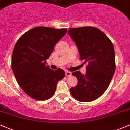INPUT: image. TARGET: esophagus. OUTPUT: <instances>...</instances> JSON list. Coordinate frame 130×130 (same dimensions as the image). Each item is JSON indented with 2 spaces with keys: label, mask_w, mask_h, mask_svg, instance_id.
Returning a JSON list of instances; mask_svg holds the SVG:
<instances>
[{
  "label": "esophagus",
  "mask_w": 130,
  "mask_h": 130,
  "mask_svg": "<svg viewBox=\"0 0 130 130\" xmlns=\"http://www.w3.org/2000/svg\"><path fill=\"white\" fill-rule=\"evenodd\" d=\"M71 75H72V73L71 72H69V71H66V76L70 77L71 76Z\"/></svg>",
  "instance_id": "34e87169"
}]
</instances>
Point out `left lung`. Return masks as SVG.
I'll list each match as a JSON object with an SVG mask.
<instances>
[{"instance_id":"1","label":"left lung","mask_w":130,"mask_h":130,"mask_svg":"<svg viewBox=\"0 0 130 130\" xmlns=\"http://www.w3.org/2000/svg\"><path fill=\"white\" fill-rule=\"evenodd\" d=\"M68 33L77 46L80 59L87 64L86 74L72 73L78 82L70 93L77 101H93L106 91L115 72L113 45L104 33L93 26L70 28Z\"/></svg>"}]
</instances>
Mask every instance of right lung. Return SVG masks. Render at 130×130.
Here are the masks:
<instances>
[{"label": "right lung", "instance_id": "obj_1", "mask_svg": "<svg viewBox=\"0 0 130 130\" xmlns=\"http://www.w3.org/2000/svg\"><path fill=\"white\" fill-rule=\"evenodd\" d=\"M67 29L38 26L21 36L12 56V68L22 90L33 99L51 98L57 84L65 76L61 68L52 70L46 62L54 46L64 36Z\"/></svg>", "mask_w": 130, "mask_h": 130}]
</instances>
